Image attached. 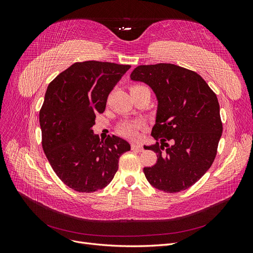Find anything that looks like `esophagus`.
Instances as JSON below:
<instances>
[{
    "mask_svg": "<svg viewBox=\"0 0 253 253\" xmlns=\"http://www.w3.org/2000/svg\"><path fill=\"white\" fill-rule=\"evenodd\" d=\"M131 148H132V150L137 151V152H141L143 150L140 144H137V143H134V142L131 144Z\"/></svg>",
    "mask_w": 253,
    "mask_h": 253,
    "instance_id": "esophagus-1",
    "label": "esophagus"
}]
</instances>
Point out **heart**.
Listing matches in <instances>:
<instances>
[{
  "label": "heart",
  "mask_w": 253,
  "mask_h": 253,
  "mask_svg": "<svg viewBox=\"0 0 253 253\" xmlns=\"http://www.w3.org/2000/svg\"><path fill=\"white\" fill-rule=\"evenodd\" d=\"M139 87H142V86H138V85L133 86L131 88V90L135 89V88H139ZM140 127H141V125L139 124V122L129 121V122H124V124H121L118 126L117 131L121 136L126 137V138L136 139L139 135V128Z\"/></svg>",
  "instance_id": "heart-1"
}]
</instances>
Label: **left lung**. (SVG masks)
I'll return each mask as SVG.
<instances>
[{
	"label": "left lung",
	"mask_w": 253,
	"mask_h": 253,
	"mask_svg": "<svg viewBox=\"0 0 253 253\" xmlns=\"http://www.w3.org/2000/svg\"><path fill=\"white\" fill-rule=\"evenodd\" d=\"M129 77L149 85L157 99L151 135L159 142L143 145L157 162L144 168L145 178L167 193L190 188L216 156L223 133L216 95L200 75L171 63L139 65Z\"/></svg>",
	"instance_id": "obj_1"
}]
</instances>
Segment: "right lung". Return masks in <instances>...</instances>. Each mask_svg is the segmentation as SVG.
<instances>
[{
	"label": "right lung",
	"instance_id": "1",
	"mask_svg": "<svg viewBox=\"0 0 253 253\" xmlns=\"http://www.w3.org/2000/svg\"><path fill=\"white\" fill-rule=\"evenodd\" d=\"M131 65L99 61L74 63L47 86L39 120L42 147L66 186L90 193L106 187L118 170L119 157L131 150L118 136L100 140L93 126L111 90Z\"/></svg>",
	"mask_w": 253,
	"mask_h": 253
}]
</instances>
